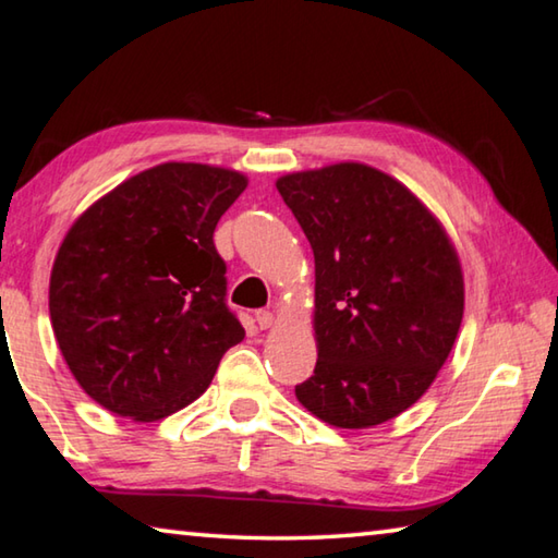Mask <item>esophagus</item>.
Returning <instances> with one entry per match:
<instances>
[{
  "label": "esophagus",
  "instance_id": "1",
  "mask_svg": "<svg viewBox=\"0 0 558 558\" xmlns=\"http://www.w3.org/2000/svg\"><path fill=\"white\" fill-rule=\"evenodd\" d=\"M256 323L260 329H268L272 323H276V315L270 313V310H258L256 313Z\"/></svg>",
  "mask_w": 558,
  "mask_h": 558
}]
</instances>
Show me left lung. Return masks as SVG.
I'll list each match as a JSON object with an SVG mask.
<instances>
[{
	"label": "left lung",
	"mask_w": 558,
	"mask_h": 558,
	"mask_svg": "<svg viewBox=\"0 0 558 558\" xmlns=\"http://www.w3.org/2000/svg\"><path fill=\"white\" fill-rule=\"evenodd\" d=\"M315 253L317 364L298 401L369 428L426 393L462 323L458 253L426 206L379 169L342 162L278 179Z\"/></svg>",
	"instance_id": "left-lung-1"
}]
</instances>
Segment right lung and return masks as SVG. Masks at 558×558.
I'll list each match as a JSON object with an SVG mask.
<instances>
[{"instance_id": "obj_1", "label": "right lung", "mask_w": 558, "mask_h": 558, "mask_svg": "<svg viewBox=\"0 0 558 558\" xmlns=\"http://www.w3.org/2000/svg\"><path fill=\"white\" fill-rule=\"evenodd\" d=\"M248 179L194 162L130 177L71 226L49 313L75 381L102 409L159 421L209 389L243 339L214 229Z\"/></svg>"}]
</instances>
